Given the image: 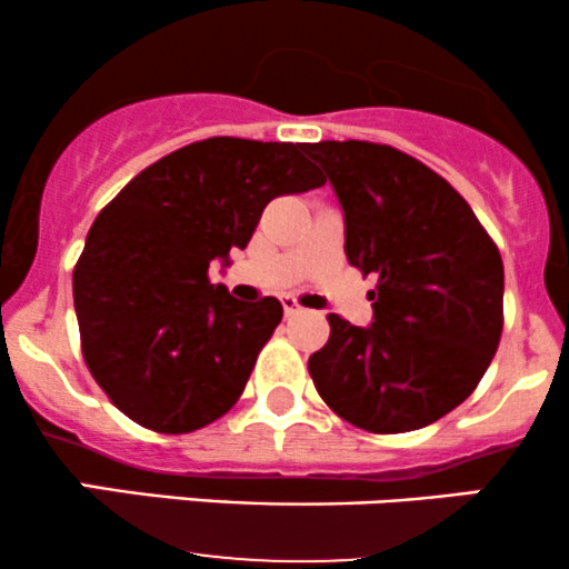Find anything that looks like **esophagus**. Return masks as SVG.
<instances>
[{"label":"esophagus","mask_w":569,"mask_h":569,"mask_svg":"<svg viewBox=\"0 0 569 569\" xmlns=\"http://www.w3.org/2000/svg\"><path fill=\"white\" fill-rule=\"evenodd\" d=\"M280 302H283L286 318H293V316H299V312H302V305H299L293 297H283V299H280Z\"/></svg>","instance_id":"esophagus-1"}]
</instances>
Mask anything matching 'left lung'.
<instances>
[{"instance_id": "left-lung-1", "label": "left lung", "mask_w": 569, "mask_h": 569, "mask_svg": "<svg viewBox=\"0 0 569 569\" xmlns=\"http://www.w3.org/2000/svg\"><path fill=\"white\" fill-rule=\"evenodd\" d=\"M307 154L342 206L348 262L377 276L369 326L329 316L312 382L371 433L426 428L473 393L498 350V246L447 179L393 147L318 141Z\"/></svg>"}]
</instances>
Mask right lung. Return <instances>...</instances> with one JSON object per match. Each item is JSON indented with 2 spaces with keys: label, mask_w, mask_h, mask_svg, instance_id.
Instances as JSON below:
<instances>
[{
  "label": "right lung",
  "mask_w": 569,
  "mask_h": 569,
  "mask_svg": "<svg viewBox=\"0 0 569 569\" xmlns=\"http://www.w3.org/2000/svg\"><path fill=\"white\" fill-rule=\"evenodd\" d=\"M305 143L217 136L143 168L90 227L74 310L90 375L122 415L158 433L219 420L283 318L276 297L240 302L208 280L264 206L323 187Z\"/></svg>",
  "instance_id": "1"
}]
</instances>
